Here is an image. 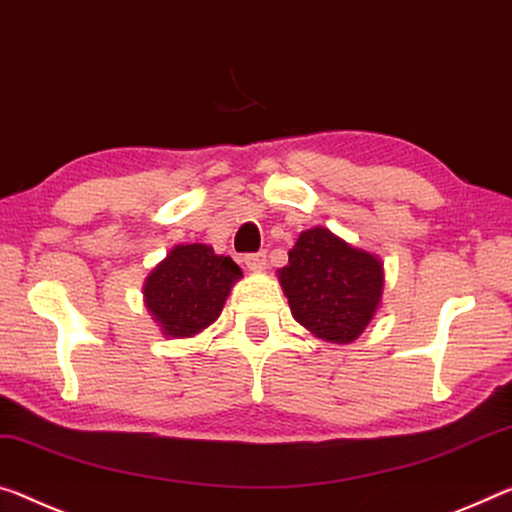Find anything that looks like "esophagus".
<instances>
[{"mask_svg": "<svg viewBox=\"0 0 512 512\" xmlns=\"http://www.w3.org/2000/svg\"><path fill=\"white\" fill-rule=\"evenodd\" d=\"M243 264L248 266V271H253V273H262V271H266V255H264V253L246 255V257H243Z\"/></svg>", "mask_w": 512, "mask_h": 512, "instance_id": "obj_1", "label": "esophagus"}]
</instances>
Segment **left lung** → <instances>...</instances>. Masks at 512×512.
Segmentation results:
<instances>
[{
    "instance_id": "left-lung-1",
    "label": "left lung",
    "mask_w": 512,
    "mask_h": 512,
    "mask_svg": "<svg viewBox=\"0 0 512 512\" xmlns=\"http://www.w3.org/2000/svg\"><path fill=\"white\" fill-rule=\"evenodd\" d=\"M278 280L294 319L328 344L355 342L383 303L380 257L323 225L300 232Z\"/></svg>"
}]
</instances>
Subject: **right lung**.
I'll list each match as a JSON object with an SVG mask.
<instances>
[{
  "label": "right lung",
  "instance_id": "right-lung-1",
  "mask_svg": "<svg viewBox=\"0 0 512 512\" xmlns=\"http://www.w3.org/2000/svg\"><path fill=\"white\" fill-rule=\"evenodd\" d=\"M243 273L207 243H177L143 282V303L166 339H189L221 316Z\"/></svg>",
  "mask_w": 512,
  "mask_h": 512
}]
</instances>
